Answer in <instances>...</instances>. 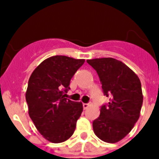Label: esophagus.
<instances>
[{"instance_id":"esophagus-1","label":"esophagus","mask_w":159,"mask_h":159,"mask_svg":"<svg viewBox=\"0 0 159 159\" xmlns=\"http://www.w3.org/2000/svg\"><path fill=\"white\" fill-rule=\"evenodd\" d=\"M82 106H83V109H84V110H86V109H87V107L89 106V104H87V103H83V104H82Z\"/></svg>"}]
</instances>
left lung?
<instances>
[{"mask_svg": "<svg viewBox=\"0 0 159 159\" xmlns=\"http://www.w3.org/2000/svg\"><path fill=\"white\" fill-rule=\"evenodd\" d=\"M87 62L97 71L104 95L110 97L92 123L93 130L102 141L116 143L130 132L139 118L143 104L140 80L128 66L112 57Z\"/></svg>", "mask_w": 159, "mask_h": 159, "instance_id": "8db88e82", "label": "left lung"}]
</instances>
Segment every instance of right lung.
Returning a JSON list of instances; mask_svg holds the SVG:
<instances>
[{
  "mask_svg": "<svg viewBox=\"0 0 159 159\" xmlns=\"http://www.w3.org/2000/svg\"><path fill=\"white\" fill-rule=\"evenodd\" d=\"M84 59L56 55L32 72L25 93L29 115L43 138L62 143L72 135L83 110L82 102L65 98L70 81Z\"/></svg>",
  "mask_w": 159,
  "mask_h": 159,
  "instance_id": "right-lung-1",
  "label": "right lung"
}]
</instances>
